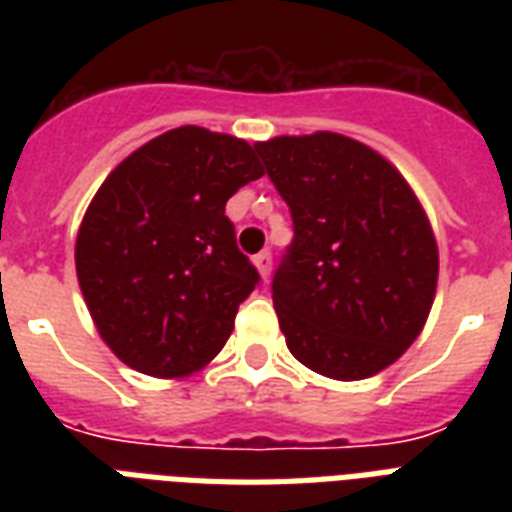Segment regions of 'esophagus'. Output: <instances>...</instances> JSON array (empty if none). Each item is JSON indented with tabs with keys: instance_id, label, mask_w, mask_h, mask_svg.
<instances>
[{
	"instance_id": "obj_1",
	"label": "esophagus",
	"mask_w": 512,
	"mask_h": 512,
	"mask_svg": "<svg viewBox=\"0 0 512 512\" xmlns=\"http://www.w3.org/2000/svg\"><path fill=\"white\" fill-rule=\"evenodd\" d=\"M252 263H255L257 273H260L263 279H268V276H271V252H268V249H265V252H260V255L252 257Z\"/></svg>"
}]
</instances>
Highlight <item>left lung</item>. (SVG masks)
Returning <instances> with one entry per match:
<instances>
[{
    "instance_id": "1",
    "label": "left lung",
    "mask_w": 512,
    "mask_h": 512,
    "mask_svg": "<svg viewBox=\"0 0 512 512\" xmlns=\"http://www.w3.org/2000/svg\"><path fill=\"white\" fill-rule=\"evenodd\" d=\"M295 239L273 276L289 353L332 380H366L417 340L438 284V244L412 185L337 132L255 143Z\"/></svg>"
}]
</instances>
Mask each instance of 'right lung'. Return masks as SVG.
I'll list each match as a JSON object with an SVG mask.
<instances>
[{"mask_svg":"<svg viewBox=\"0 0 512 512\" xmlns=\"http://www.w3.org/2000/svg\"><path fill=\"white\" fill-rule=\"evenodd\" d=\"M263 167L247 140L177 127L132 151L76 233V279L98 335L124 364L177 380L223 350L260 281L225 201Z\"/></svg>","mask_w":512,"mask_h":512,"instance_id":"add662e5","label":"right lung"}]
</instances>
